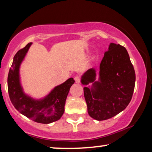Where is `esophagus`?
I'll list each match as a JSON object with an SVG mask.
<instances>
[{
  "mask_svg": "<svg viewBox=\"0 0 152 152\" xmlns=\"http://www.w3.org/2000/svg\"><path fill=\"white\" fill-rule=\"evenodd\" d=\"M75 81L76 83H77V84H79V83L80 82V80H81V78L80 76H75Z\"/></svg>",
  "mask_w": 152,
  "mask_h": 152,
  "instance_id": "obj_1",
  "label": "esophagus"
}]
</instances>
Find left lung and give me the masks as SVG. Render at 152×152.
I'll list each match as a JSON object with an SVG mask.
<instances>
[{
	"instance_id": "obj_1",
	"label": "left lung",
	"mask_w": 152,
	"mask_h": 152,
	"mask_svg": "<svg viewBox=\"0 0 152 152\" xmlns=\"http://www.w3.org/2000/svg\"><path fill=\"white\" fill-rule=\"evenodd\" d=\"M95 81L94 68L87 70L82 77L84 93L89 115L93 119L105 120L125 109L134 93L136 74L126 48L120 44L110 43L105 52Z\"/></svg>"
}]
</instances>
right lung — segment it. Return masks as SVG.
<instances>
[{"label": "right lung", "mask_w": 152, "mask_h": 152, "mask_svg": "<svg viewBox=\"0 0 152 152\" xmlns=\"http://www.w3.org/2000/svg\"><path fill=\"white\" fill-rule=\"evenodd\" d=\"M31 45L29 43L14 55L8 73V93L12 104L20 113L38 123L49 124L59 120L64 114L66 97L75 80L69 78L41 99L25 94L20 82L19 68Z\"/></svg>", "instance_id": "right-lung-1"}]
</instances>
